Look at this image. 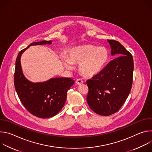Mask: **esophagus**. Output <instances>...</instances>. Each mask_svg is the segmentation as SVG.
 I'll return each instance as SVG.
<instances>
[{"label": "esophagus", "mask_w": 152, "mask_h": 152, "mask_svg": "<svg viewBox=\"0 0 152 152\" xmlns=\"http://www.w3.org/2000/svg\"><path fill=\"white\" fill-rule=\"evenodd\" d=\"M83 83V80H82L81 79H77V80H76V83L77 85H80L82 84Z\"/></svg>", "instance_id": "obj_1"}]
</instances>
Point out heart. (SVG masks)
<instances>
[{
    "label": "heart",
    "instance_id": "obj_1",
    "mask_svg": "<svg viewBox=\"0 0 152 152\" xmlns=\"http://www.w3.org/2000/svg\"><path fill=\"white\" fill-rule=\"evenodd\" d=\"M109 58V52L104 47L85 45L74 48L69 51V57L61 58L63 66L72 69L73 64L78 65L79 73L85 77L98 75L104 67Z\"/></svg>",
    "mask_w": 152,
    "mask_h": 152
}]
</instances>
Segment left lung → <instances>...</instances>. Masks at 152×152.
Returning a JSON list of instances; mask_svg holds the SVG:
<instances>
[{"label": "left lung", "instance_id": "obj_1", "mask_svg": "<svg viewBox=\"0 0 152 152\" xmlns=\"http://www.w3.org/2000/svg\"><path fill=\"white\" fill-rule=\"evenodd\" d=\"M112 56H118L92 79L86 81L87 103L100 115L108 116L117 112L131 90L134 72L132 55L118 41L107 39Z\"/></svg>", "mask_w": 152, "mask_h": 152}]
</instances>
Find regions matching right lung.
<instances>
[{"instance_id":"right-lung-1","label":"right lung","mask_w":152,"mask_h":152,"mask_svg":"<svg viewBox=\"0 0 152 152\" xmlns=\"http://www.w3.org/2000/svg\"><path fill=\"white\" fill-rule=\"evenodd\" d=\"M52 44L51 40L32 42L19 52L15 61L14 86L18 96L31 114L42 118L53 117L61 110L67 91L75 81L68 77H53L45 82H32L25 76L20 59L21 55L31 46Z\"/></svg>"}]
</instances>
